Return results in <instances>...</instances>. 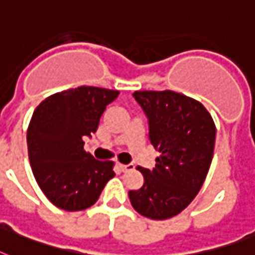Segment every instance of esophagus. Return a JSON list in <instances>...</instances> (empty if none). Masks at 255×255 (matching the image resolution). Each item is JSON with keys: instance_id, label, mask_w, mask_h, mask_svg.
Here are the masks:
<instances>
[{"instance_id": "34e87169", "label": "esophagus", "mask_w": 255, "mask_h": 255, "mask_svg": "<svg viewBox=\"0 0 255 255\" xmlns=\"http://www.w3.org/2000/svg\"><path fill=\"white\" fill-rule=\"evenodd\" d=\"M119 167H121L122 171H128V170H132V169H134L133 163H128V165H123V163H119Z\"/></svg>"}]
</instances>
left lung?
I'll return each mask as SVG.
<instances>
[{"label":"left lung","mask_w":255,"mask_h":255,"mask_svg":"<svg viewBox=\"0 0 255 255\" xmlns=\"http://www.w3.org/2000/svg\"><path fill=\"white\" fill-rule=\"evenodd\" d=\"M133 97L148 118L149 140L161 154L153 170L137 166L144 185L128 196L142 216L170 219L202 188L214 157L216 127L202 103L179 93L134 92Z\"/></svg>","instance_id":"obj_1"}]
</instances>
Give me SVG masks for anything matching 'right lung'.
<instances>
[{
  "label": "right lung",
  "instance_id": "right-lung-1",
  "mask_svg": "<svg viewBox=\"0 0 255 255\" xmlns=\"http://www.w3.org/2000/svg\"><path fill=\"white\" fill-rule=\"evenodd\" d=\"M117 90L80 86L56 93L35 109L27 129L28 160L39 187L64 211H82L98 200L114 178L113 161H98L84 149L97 132Z\"/></svg>",
  "mask_w": 255,
  "mask_h": 255
}]
</instances>
